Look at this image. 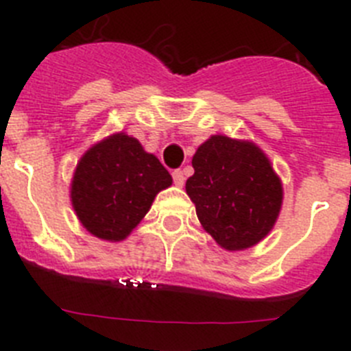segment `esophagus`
<instances>
[{
	"label": "esophagus",
	"instance_id": "esophagus-1",
	"mask_svg": "<svg viewBox=\"0 0 351 351\" xmlns=\"http://www.w3.org/2000/svg\"><path fill=\"white\" fill-rule=\"evenodd\" d=\"M172 178H173V184L176 186L184 184V173H182V170H173Z\"/></svg>",
	"mask_w": 351,
	"mask_h": 351
}]
</instances>
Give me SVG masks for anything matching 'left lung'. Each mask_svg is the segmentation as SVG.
<instances>
[{"label":"left lung","mask_w":351,"mask_h":351,"mask_svg":"<svg viewBox=\"0 0 351 351\" xmlns=\"http://www.w3.org/2000/svg\"><path fill=\"white\" fill-rule=\"evenodd\" d=\"M191 165L186 193L218 246L243 251L267 237L283 206V182L255 142L210 135Z\"/></svg>","instance_id":"left-lung-1"}]
</instances>
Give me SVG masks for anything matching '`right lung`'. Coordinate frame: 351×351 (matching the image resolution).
<instances>
[{
    "label": "right lung",
    "mask_w": 351,
    "mask_h": 351,
    "mask_svg": "<svg viewBox=\"0 0 351 351\" xmlns=\"http://www.w3.org/2000/svg\"><path fill=\"white\" fill-rule=\"evenodd\" d=\"M172 176L154 154L125 132L93 144L80 156L70 184L77 219L91 235L121 243L144 219Z\"/></svg>",
    "instance_id": "add662e5"
}]
</instances>
